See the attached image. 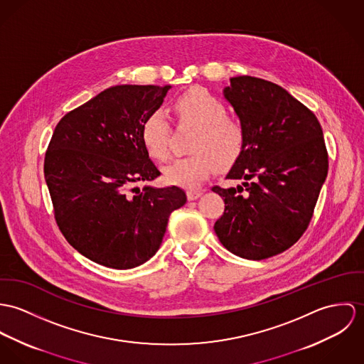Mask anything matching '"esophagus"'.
<instances>
[{
    "mask_svg": "<svg viewBox=\"0 0 364 364\" xmlns=\"http://www.w3.org/2000/svg\"><path fill=\"white\" fill-rule=\"evenodd\" d=\"M202 190H188L187 191V198L190 200V201H194V200H197V198H200L202 196Z\"/></svg>",
    "mask_w": 364,
    "mask_h": 364,
    "instance_id": "1",
    "label": "esophagus"
}]
</instances>
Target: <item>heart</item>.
Listing matches in <instances>:
<instances>
[{
  "label": "heart",
  "mask_w": 364,
  "mask_h": 364,
  "mask_svg": "<svg viewBox=\"0 0 364 364\" xmlns=\"http://www.w3.org/2000/svg\"><path fill=\"white\" fill-rule=\"evenodd\" d=\"M181 124L196 127L187 158L177 159L164 168L168 184L196 188L216 166L226 167L236 162L245 145L242 124L228 117L225 105L201 87L181 93L173 103ZM141 138L148 154L164 162L170 156L171 127L163 110H154L141 128Z\"/></svg>",
  "instance_id": "heart-1"
}]
</instances>
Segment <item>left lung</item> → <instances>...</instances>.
Here are the masks:
<instances>
[{
    "mask_svg": "<svg viewBox=\"0 0 364 364\" xmlns=\"http://www.w3.org/2000/svg\"><path fill=\"white\" fill-rule=\"evenodd\" d=\"M245 131L242 155L226 178L242 186L213 193L225 201L215 233L245 259L281 254L306 232L328 174L323 128L282 86L248 75L223 89Z\"/></svg>",
    "mask_w": 364,
    "mask_h": 364,
    "instance_id": "left-lung-1",
    "label": "left lung"
}]
</instances>
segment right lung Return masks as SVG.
Here are the masks:
<instances>
[{
	"label": "right lung",
	"mask_w": 364,
	"mask_h": 364,
	"mask_svg": "<svg viewBox=\"0 0 364 364\" xmlns=\"http://www.w3.org/2000/svg\"><path fill=\"white\" fill-rule=\"evenodd\" d=\"M170 87L112 86L67 113L48 144L44 178L58 229L103 267L129 269L152 258L170 213L187 201L176 186H136L161 176L141 128Z\"/></svg>",
	"instance_id": "obj_1"
}]
</instances>
